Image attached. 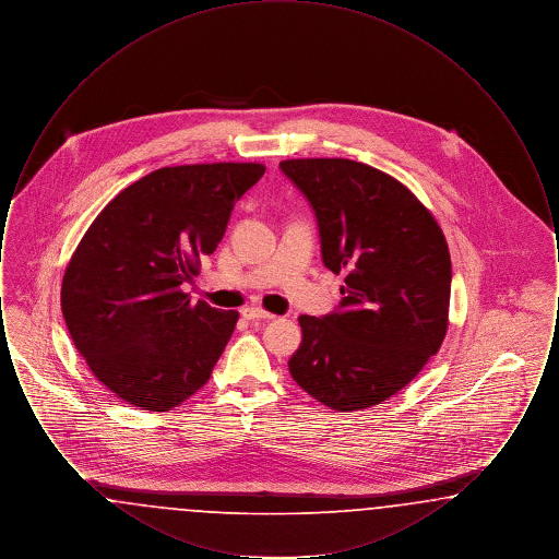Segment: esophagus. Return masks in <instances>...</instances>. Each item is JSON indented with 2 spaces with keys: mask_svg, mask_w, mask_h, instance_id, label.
Listing matches in <instances>:
<instances>
[{
  "mask_svg": "<svg viewBox=\"0 0 559 559\" xmlns=\"http://www.w3.org/2000/svg\"><path fill=\"white\" fill-rule=\"evenodd\" d=\"M242 319L247 320H272L274 319V314H270V312H266V310H262V308H245L242 312Z\"/></svg>",
  "mask_w": 559,
  "mask_h": 559,
  "instance_id": "34e87169",
  "label": "esophagus"
}]
</instances>
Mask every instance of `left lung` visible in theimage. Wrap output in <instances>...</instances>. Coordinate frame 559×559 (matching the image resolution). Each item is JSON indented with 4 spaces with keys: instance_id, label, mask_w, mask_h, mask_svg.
<instances>
[{
    "instance_id": "8db88e82",
    "label": "left lung",
    "mask_w": 559,
    "mask_h": 559,
    "mask_svg": "<svg viewBox=\"0 0 559 559\" xmlns=\"http://www.w3.org/2000/svg\"><path fill=\"white\" fill-rule=\"evenodd\" d=\"M317 213L322 262L346 274L340 310L299 317L295 383L333 411L392 399L449 329L451 253L426 205L396 178L349 159L281 160Z\"/></svg>"
}]
</instances>
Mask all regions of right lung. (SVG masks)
<instances>
[{
	"mask_svg": "<svg viewBox=\"0 0 559 559\" xmlns=\"http://www.w3.org/2000/svg\"><path fill=\"white\" fill-rule=\"evenodd\" d=\"M264 171L262 163L160 167L123 188L83 235L60 308L90 371L115 396L165 413L210 381L239 312L192 304L182 285Z\"/></svg>",
	"mask_w": 559,
	"mask_h": 559,
	"instance_id": "obj_1",
	"label": "right lung"
}]
</instances>
